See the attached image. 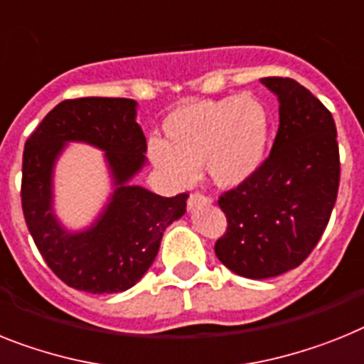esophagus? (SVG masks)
I'll list each match as a JSON object with an SVG mask.
<instances>
[{
  "label": "esophagus",
  "mask_w": 364,
  "mask_h": 364,
  "mask_svg": "<svg viewBox=\"0 0 364 364\" xmlns=\"http://www.w3.org/2000/svg\"><path fill=\"white\" fill-rule=\"evenodd\" d=\"M210 203V198L209 196H203V194H191V198H188V209H196V207L200 205H209Z\"/></svg>",
  "instance_id": "1"
}]
</instances>
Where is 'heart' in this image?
Returning <instances> with one entry per match:
<instances>
[{"label": "heart", "mask_w": 364, "mask_h": 364, "mask_svg": "<svg viewBox=\"0 0 364 364\" xmlns=\"http://www.w3.org/2000/svg\"><path fill=\"white\" fill-rule=\"evenodd\" d=\"M270 124L267 103L252 94L201 100L166 116V140H149L148 154L177 187H188L203 164L213 185L239 188L264 163Z\"/></svg>", "instance_id": "b5f03b06"}]
</instances>
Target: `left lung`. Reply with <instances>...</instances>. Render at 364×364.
Segmentation results:
<instances>
[{
    "label": "left lung",
    "instance_id": "obj_1",
    "mask_svg": "<svg viewBox=\"0 0 364 364\" xmlns=\"http://www.w3.org/2000/svg\"><path fill=\"white\" fill-rule=\"evenodd\" d=\"M261 83L277 96L279 129L257 173L220 196L228 229L215 244L222 264L248 279L281 276L309 257L341 181L331 112L294 79Z\"/></svg>",
    "mask_w": 364,
    "mask_h": 364
}]
</instances>
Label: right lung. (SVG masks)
Listing matches in <instances>:
<instances>
[{
  "label": "right lung",
  "instance_id": "obj_1",
  "mask_svg": "<svg viewBox=\"0 0 364 364\" xmlns=\"http://www.w3.org/2000/svg\"><path fill=\"white\" fill-rule=\"evenodd\" d=\"M127 97L64 100L27 139L21 164V209L46 264L72 289L124 292L155 261L164 229L187 210L188 194L163 198L131 185L146 163V136ZM68 141L106 151L115 191L102 215L83 232L62 228L53 210V166Z\"/></svg>",
  "mask_w": 364,
  "mask_h": 364
}]
</instances>
